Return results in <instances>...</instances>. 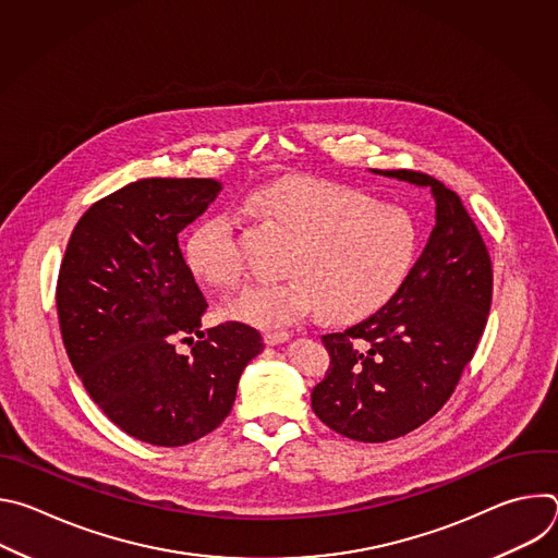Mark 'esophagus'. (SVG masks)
<instances>
[{
	"mask_svg": "<svg viewBox=\"0 0 558 558\" xmlns=\"http://www.w3.org/2000/svg\"><path fill=\"white\" fill-rule=\"evenodd\" d=\"M289 338H291L289 331H265V336H263V340H265L267 347H276V344H280V342H287Z\"/></svg>",
	"mask_w": 558,
	"mask_h": 558,
	"instance_id": "obj_1",
	"label": "esophagus"
}]
</instances>
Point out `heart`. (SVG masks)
Masks as SVG:
<instances>
[{
	"mask_svg": "<svg viewBox=\"0 0 558 558\" xmlns=\"http://www.w3.org/2000/svg\"><path fill=\"white\" fill-rule=\"evenodd\" d=\"M252 201L298 241L284 263L289 278L256 284L227 304V315L241 323L280 329L317 308L333 323L360 320L400 291L415 263L420 229L400 205L313 179L271 183ZM185 256L190 269L211 287L231 289L245 278L241 229L231 214L198 222Z\"/></svg>",
	"mask_w": 558,
	"mask_h": 558,
	"instance_id": "heart-1",
	"label": "heart"
}]
</instances>
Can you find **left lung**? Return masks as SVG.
<instances>
[{
	"instance_id": "8db88e82",
	"label": "left lung",
	"mask_w": 558,
	"mask_h": 558,
	"mask_svg": "<svg viewBox=\"0 0 558 558\" xmlns=\"http://www.w3.org/2000/svg\"><path fill=\"white\" fill-rule=\"evenodd\" d=\"M428 187L430 241L404 284L364 323L323 336L331 364L311 390L313 413L355 441H388L428 422L480 344L493 302V265L461 198L428 174L371 170Z\"/></svg>"
}]
</instances>
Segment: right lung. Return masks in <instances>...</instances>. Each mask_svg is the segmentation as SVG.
Instances as JSON below:
<instances>
[{
    "instance_id": "1",
    "label": "right lung",
    "mask_w": 558,
    "mask_h": 558,
    "mask_svg": "<svg viewBox=\"0 0 558 558\" xmlns=\"http://www.w3.org/2000/svg\"><path fill=\"white\" fill-rule=\"evenodd\" d=\"M220 190L214 179L128 183L78 218L59 269L57 313L74 373L110 422L151 446H185L218 428L265 347L241 323L203 329L207 302L179 247Z\"/></svg>"
}]
</instances>
